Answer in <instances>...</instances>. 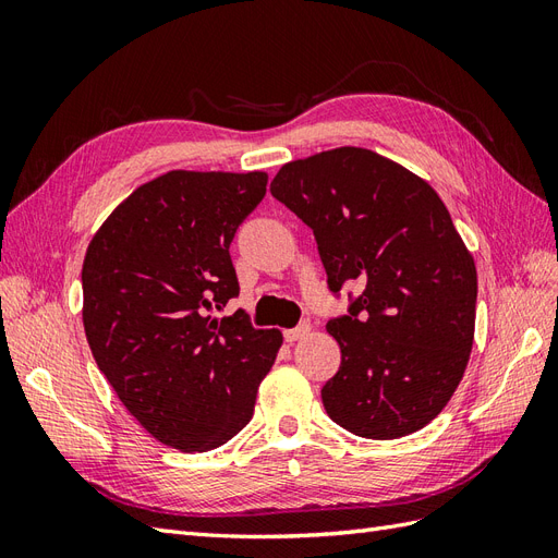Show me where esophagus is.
I'll return each instance as SVG.
<instances>
[{"label": "esophagus", "mask_w": 558, "mask_h": 558, "mask_svg": "<svg viewBox=\"0 0 558 558\" xmlns=\"http://www.w3.org/2000/svg\"><path fill=\"white\" fill-rule=\"evenodd\" d=\"M310 324H300L298 328H291V330H283V340L286 342H298V340H302V337H305V335H310Z\"/></svg>", "instance_id": "34e87169"}]
</instances>
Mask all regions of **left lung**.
I'll use <instances>...</instances> for the list:
<instances>
[{
    "label": "left lung",
    "instance_id": "8db88e82",
    "mask_svg": "<svg viewBox=\"0 0 558 558\" xmlns=\"http://www.w3.org/2000/svg\"><path fill=\"white\" fill-rule=\"evenodd\" d=\"M269 193L312 228L335 295L365 283L326 326L342 349L320 388L328 416L369 440L430 424L463 379L477 305L475 260L440 195L356 146L283 165Z\"/></svg>",
    "mask_w": 558,
    "mask_h": 558
}]
</instances>
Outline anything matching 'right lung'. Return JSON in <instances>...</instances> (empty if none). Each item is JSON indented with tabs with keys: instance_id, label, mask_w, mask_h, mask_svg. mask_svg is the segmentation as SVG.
Segmentation results:
<instances>
[{
	"instance_id": "obj_1",
	"label": "right lung",
	"mask_w": 558,
	"mask_h": 558,
	"mask_svg": "<svg viewBox=\"0 0 558 558\" xmlns=\"http://www.w3.org/2000/svg\"><path fill=\"white\" fill-rule=\"evenodd\" d=\"M267 174L174 170L118 205L83 260V328L97 367L140 424L185 453L232 440L253 416L279 330L240 310L230 242Z\"/></svg>"
}]
</instances>
